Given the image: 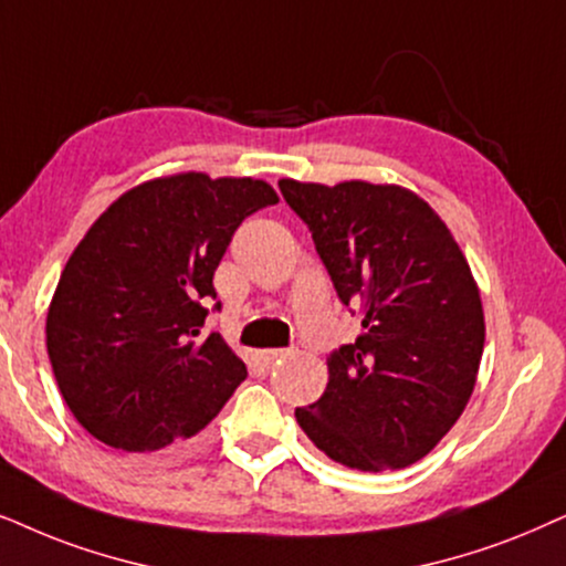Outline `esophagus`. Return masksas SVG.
<instances>
[{
    "mask_svg": "<svg viewBox=\"0 0 566 566\" xmlns=\"http://www.w3.org/2000/svg\"><path fill=\"white\" fill-rule=\"evenodd\" d=\"M285 354H289V350L285 348H265V350H256V356H260V361L262 364H275L277 358H283Z\"/></svg>",
    "mask_w": 566,
    "mask_h": 566,
    "instance_id": "34e87169",
    "label": "esophagus"
}]
</instances>
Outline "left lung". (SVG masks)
I'll use <instances>...</instances> for the list:
<instances>
[{
    "instance_id": "8db88e82",
    "label": "left lung",
    "mask_w": 566,
    "mask_h": 566,
    "mask_svg": "<svg viewBox=\"0 0 566 566\" xmlns=\"http://www.w3.org/2000/svg\"><path fill=\"white\" fill-rule=\"evenodd\" d=\"M310 226L361 335L327 358V387L296 408L304 434L356 471H398L434 450L479 377L483 306L444 220L416 192L369 181H277Z\"/></svg>"
}]
</instances>
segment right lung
<instances>
[{
	"label": "right lung",
	"instance_id": "obj_1",
	"mask_svg": "<svg viewBox=\"0 0 566 566\" xmlns=\"http://www.w3.org/2000/svg\"><path fill=\"white\" fill-rule=\"evenodd\" d=\"M275 202L262 179L185 171L101 212L46 314L59 392L87 434L135 460H168L220 413L247 366L220 333L202 335L205 301L241 220Z\"/></svg>",
	"mask_w": 566,
	"mask_h": 566
}]
</instances>
